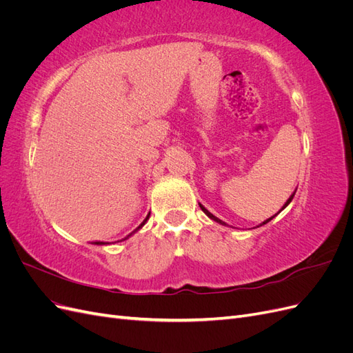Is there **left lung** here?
<instances>
[{"mask_svg":"<svg viewBox=\"0 0 353 353\" xmlns=\"http://www.w3.org/2000/svg\"><path fill=\"white\" fill-rule=\"evenodd\" d=\"M294 194H296V191H294V193H293V194H292V196H290V199H288V200H287V201H285V205H284V206H283V209H284V208H285V206H287V205H288V203H290V201H292V200H293V197H294ZM200 208H201V210H203V212H205V213H206V215H208V216H209V218H210V219H213V221H216V222H219V223H222V225H227V223H225V222H222V221H221V219H218V218H216V216H213V215H212V213H210V212H209V210H208V209H206V208H203V206H201V205H200ZM272 218H274V216H272ZM272 218H270V219H266V221H265V222H262V223H261V225H265V223H266V222H270V221H271V219H272Z\"/></svg>","mask_w":353,"mask_h":353,"instance_id":"1","label":"left lung"}]
</instances>
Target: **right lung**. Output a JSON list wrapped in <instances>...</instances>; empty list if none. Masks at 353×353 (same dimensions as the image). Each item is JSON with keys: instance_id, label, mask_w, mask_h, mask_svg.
Segmentation results:
<instances>
[{"instance_id": "right-lung-1", "label": "right lung", "mask_w": 353, "mask_h": 353, "mask_svg": "<svg viewBox=\"0 0 353 353\" xmlns=\"http://www.w3.org/2000/svg\"><path fill=\"white\" fill-rule=\"evenodd\" d=\"M148 216H150V213H148V215H147V218H145V219H144V221H143V222H141V223H140V227H138V228H137V230H140V228H141V227H143V225H144V223H145V221H147V219H148ZM137 230H135V231H137ZM135 231H132V232H135ZM132 232H131V234H132ZM131 234H130V236H131ZM130 236H126V237H125V239H128V237H130ZM95 244H103V243H101V241H95Z\"/></svg>"}]
</instances>
